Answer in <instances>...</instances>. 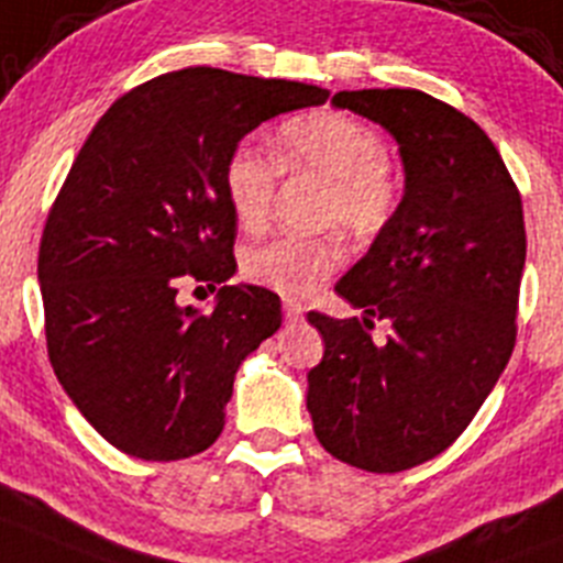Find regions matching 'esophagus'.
Here are the masks:
<instances>
[{
  "label": "esophagus",
  "mask_w": 563,
  "mask_h": 563,
  "mask_svg": "<svg viewBox=\"0 0 563 563\" xmlns=\"http://www.w3.org/2000/svg\"><path fill=\"white\" fill-rule=\"evenodd\" d=\"M302 313H306V308L299 306V302H291V299H286V302H283V317H286L288 322H297V319H302Z\"/></svg>",
  "instance_id": "1"
}]
</instances>
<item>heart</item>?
Masks as SVG:
<instances>
[{"instance_id": "obj_1", "label": "heart", "mask_w": 563, "mask_h": 563, "mask_svg": "<svg viewBox=\"0 0 563 563\" xmlns=\"http://www.w3.org/2000/svg\"><path fill=\"white\" fill-rule=\"evenodd\" d=\"M283 175L317 177L322 191L313 222L372 241L394 222L402 202L400 172L386 157L377 128L339 110L297 115L280 124L275 157L239 144L224 163V197L246 233L264 230ZM344 241L335 233L280 235L244 252L241 272L255 286L302 299L344 264Z\"/></svg>"}]
</instances>
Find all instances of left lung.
<instances>
[{
	"label": "left lung",
	"instance_id": "left-lung-1",
	"mask_svg": "<svg viewBox=\"0 0 563 563\" xmlns=\"http://www.w3.org/2000/svg\"><path fill=\"white\" fill-rule=\"evenodd\" d=\"M397 139L406 197L335 291L364 319L311 311L324 355L308 372L322 448L366 472H402L453 444L517 344L522 197L470 115L413 88L339 91ZM389 324L386 345L371 341Z\"/></svg>",
	"mask_w": 563,
	"mask_h": 563
}]
</instances>
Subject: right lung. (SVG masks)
Listing matches in <instances>:
<instances>
[{
    "label": "right lung",
    "mask_w": 563,
    "mask_h": 563,
    "mask_svg": "<svg viewBox=\"0 0 563 563\" xmlns=\"http://www.w3.org/2000/svg\"><path fill=\"white\" fill-rule=\"evenodd\" d=\"M328 97L191 66L141 82L93 124L46 217L38 280L52 369L115 450L177 461L219 439L235 369L280 328V299L223 286L197 314L176 288L216 290L235 272L230 152L272 115Z\"/></svg>",
    "instance_id": "obj_1"
}]
</instances>
